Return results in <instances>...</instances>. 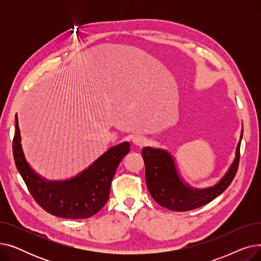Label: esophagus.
<instances>
[{"mask_svg": "<svg viewBox=\"0 0 261 261\" xmlns=\"http://www.w3.org/2000/svg\"><path fill=\"white\" fill-rule=\"evenodd\" d=\"M132 142H133L134 145L142 147V146H144L147 143V139L145 138V136H143V135H135V136H133Z\"/></svg>", "mask_w": 261, "mask_h": 261, "instance_id": "obj_1", "label": "esophagus"}]
</instances>
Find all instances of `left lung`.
<instances>
[{
	"label": "left lung",
	"mask_w": 261,
	"mask_h": 261,
	"mask_svg": "<svg viewBox=\"0 0 261 261\" xmlns=\"http://www.w3.org/2000/svg\"><path fill=\"white\" fill-rule=\"evenodd\" d=\"M240 141L236 149V158L227 172L216 185L197 189L185 183L177 172L172 155L166 150L145 147L142 155L145 163L146 183L150 195L161 206L170 211L186 212L210 203L229 186L234 179L240 158Z\"/></svg>",
	"instance_id": "left-lung-1"
}]
</instances>
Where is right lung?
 <instances>
[{"mask_svg":"<svg viewBox=\"0 0 261 261\" xmlns=\"http://www.w3.org/2000/svg\"><path fill=\"white\" fill-rule=\"evenodd\" d=\"M13 159L31 195L44 211L66 219H85L97 214L108 202L110 188L122 158L130 151L128 142L110 148L92 165L65 181H48L27 163L21 145L18 116L12 142Z\"/></svg>","mask_w":261,"mask_h":261,"instance_id":"add662e5","label":"right lung"}]
</instances>
